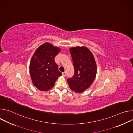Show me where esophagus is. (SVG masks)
I'll list each match as a JSON object with an SVG mask.
<instances>
[{
	"label": "esophagus",
	"mask_w": 133,
	"mask_h": 133,
	"mask_svg": "<svg viewBox=\"0 0 133 133\" xmlns=\"http://www.w3.org/2000/svg\"><path fill=\"white\" fill-rule=\"evenodd\" d=\"M62 75H63V76H66V71L63 72L62 73Z\"/></svg>",
	"instance_id": "34e87169"
}]
</instances>
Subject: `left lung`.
<instances>
[{
	"instance_id": "8db88e82",
	"label": "left lung",
	"mask_w": 133,
	"mask_h": 133,
	"mask_svg": "<svg viewBox=\"0 0 133 133\" xmlns=\"http://www.w3.org/2000/svg\"><path fill=\"white\" fill-rule=\"evenodd\" d=\"M75 73L67 79L70 88L78 93L88 88L95 79L97 67L92 52L85 47H76L69 49Z\"/></svg>"
}]
</instances>
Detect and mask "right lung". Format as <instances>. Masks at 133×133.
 Segmentation results:
<instances>
[{
    "label": "right lung",
    "mask_w": 133,
    "mask_h": 133,
    "mask_svg": "<svg viewBox=\"0 0 133 133\" xmlns=\"http://www.w3.org/2000/svg\"><path fill=\"white\" fill-rule=\"evenodd\" d=\"M61 49L51 44L45 43L34 54L29 66V72L33 85L41 91L52 88L58 77L62 75L55 62V57Z\"/></svg>",
    "instance_id": "1"
}]
</instances>
